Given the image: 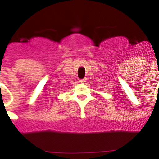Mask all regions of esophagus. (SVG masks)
I'll list each match as a JSON object with an SVG mask.
<instances>
[{"mask_svg": "<svg viewBox=\"0 0 159 159\" xmlns=\"http://www.w3.org/2000/svg\"><path fill=\"white\" fill-rule=\"evenodd\" d=\"M80 82H81V83H84V82H85V79L80 80Z\"/></svg>", "mask_w": 159, "mask_h": 159, "instance_id": "esophagus-1", "label": "esophagus"}]
</instances>
